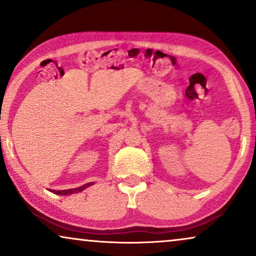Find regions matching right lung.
<instances>
[{
	"instance_id": "add662e5",
	"label": "right lung",
	"mask_w": 256,
	"mask_h": 256,
	"mask_svg": "<svg viewBox=\"0 0 256 256\" xmlns=\"http://www.w3.org/2000/svg\"><path fill=\"white\" fill-rule=\"evenodd\" d=\"M94 183L93 182H90V183H87L85 185H82V186H79V188H68V190H50L51 192H54L56 194H60V196H70V194H79V192H82L87 188L90 185H93Z\"/></svg>"
}]
</instances>
